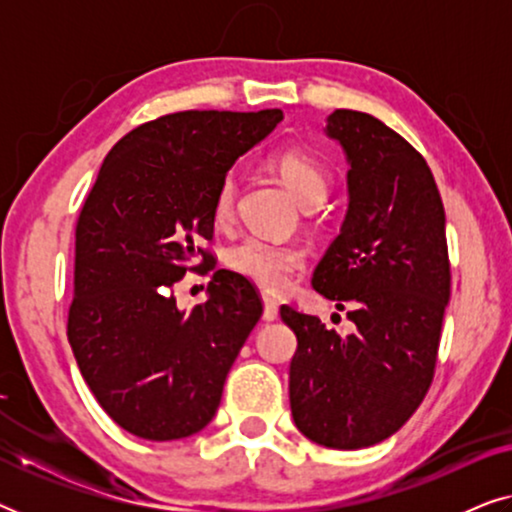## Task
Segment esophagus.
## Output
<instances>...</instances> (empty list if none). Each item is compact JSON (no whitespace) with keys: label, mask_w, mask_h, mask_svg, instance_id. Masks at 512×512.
Masks as SVG:
<instances>
[{"label":"esophagus","mask_w":512,"mask_h":512,"mask_svg":"<svg viewBox=\"0 0 512 512\" xmlns=\"http://www.w3.org/2000/svg\"><path fill=\"white\" fill-rule=\"evenodd\" d=\"M277 317H279L277 300L265 293V296H263V321H275Z\"/></svg>","instance_id":"obj_1"}]
</instances>
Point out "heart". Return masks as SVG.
<instances>
[{"mask_svg":"<svg viewBox=\"0 0 512 512\" xmlns=\"http://www.w3.org/2000/svg\"><path fill=\"white\" fill-rule=\"evenodd\" d=\"M275 170L286 188L293 193L300 205H321L331 188V172L317 158L303 151H284L272 160ZM237 179L228 174L221 181L214 198V221L226 223L235 212ZM228 265L237 275L261 286L265 291H282L291 282L293 272L303 265V251L291 244H279L263 240V237H247L228 251Z\"/></svg>","mask_w":512,"mask_h":512,"instance_id":"1","label":"heart"}]
</instances>
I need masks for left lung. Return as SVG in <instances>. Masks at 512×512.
<instances>
[{"label": "left lung", "mask_w": 512, "mask_h": 512, "mask_svg": "<svg viewBox=\"0 0 512 512\" xmlns=\"http://www.w3.org/2000/svg\"><path fill=\"white\" fill-rule=\"evenodd\" d=\"M324 132L345 151L347 212L312 286L354 331L279 310L298 338L289 401L312 443L361 450L394 436L431 387L450 300L445 209L426 160L375 116L335 109Z\"/></svg>", "instance_id": "obj_1"}]
</instances>
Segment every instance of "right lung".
<instances>
[{"instance_id": "obj_1", "label": "right lung", "mask_w": 512, "mask_h": 512, "mask_svg": "<svg viewBox=\"0 0 512 512\" xmlns=\"http://www.w3.org/2000/svg\"><path fill=\"white\" fill-rule=\"evenodd\" d=\"M282 111H179L128 132L107 153L76 223L67 335L83 380L132 436L205 429L263 305L249 279L216 270L207 300L181 310L174 284L212 240L214 198L235 160ZM193 268V270H198Z\"/></svg>"}]
</instances>
